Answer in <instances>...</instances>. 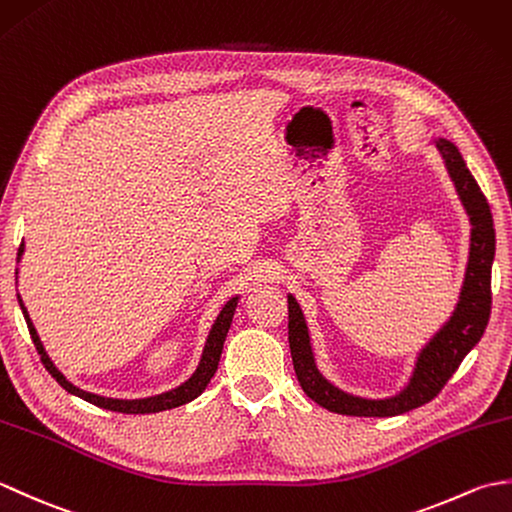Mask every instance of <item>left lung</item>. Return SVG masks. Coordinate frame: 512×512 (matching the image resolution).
I'll use <instances>...</instances> for the list:
<instances>
[{
    "label": "left lung",
    "mask_w": 512,
    "mask_h": 512,
    "mask_svg": "<svg viewBox=\"0 0 512 512\" xmlns=\"http://www.w3.org/2000/svg\"><path fill=\"white\" fill-rule=\"evenodd\" d=\"M433 145L440 151L444 167H447L449 178L471 222L469 262H466L458 303H455L451 317L418 352L407 385L396 396L361 398L347 394L319 372L306 317H303L297 299L288 295V343L295 374L308 398L328 411L343 413V416L387 418L424 405L440 394V389L447 385V380L460 367L464 356L482 339L488 325V317H491V268L495 259L491 206H488L480 184L475 182L469 167H466L460 149L447 138H436Z\"/></svg>",
    "instance_id": "left-lung-1"
}]
</instances>
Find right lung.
Returning a JSON list of instances; mask_svg holds the SVG:
<instances>
[{
	"instance_id": "obj_1",
	"label": "right lung",
	"mask_w": 512,
	"mask_h": 512,
	"mask_svg": "<svg viewBox=\"0 0 512 512\" xmlns=\"http://www.w3.org/2000/svg\"><path fill=\"white\" fill-rule=\"evenodd\" d=\"M21 255H24V242H21L19 246V253H17V262L21 259ZM17 301H19V308L21 312H24V319L28 323V330H30V336H32V343H35L37 352L41 354V361L43 365H46L48 372L52 374V378L57 380V383L68 391V394H74L79 396L83 400L92 402V405L101 407V409H110V411H118V413H158V411H167V409H173V407H180V405H187V402H191L193 398H198L202 391L206 389V385L211 383V378L215 376L217 372V363H220V356H222V347H224V341H226V334H228V328H231L233 323V314H235V308H237V301L239 297H233L228 299L224 303V308L220 310V314H217V319L213 321L211 325V332L209 336H206V343H204V350H202V356H200V363L198 367H195V372L184 380L182 385L173 387L169 391H162V394L158 396H149V398H136V400H123V398H105V396H99V394H92V391H83L76 385H72L68 378H65L57 367H54V363L50 361V356L46 352V347H43L39 334L35 330V325H32L30 321V314L24 306V301H21V297L17 295Z\"/></svg>"
}]
</instances>
